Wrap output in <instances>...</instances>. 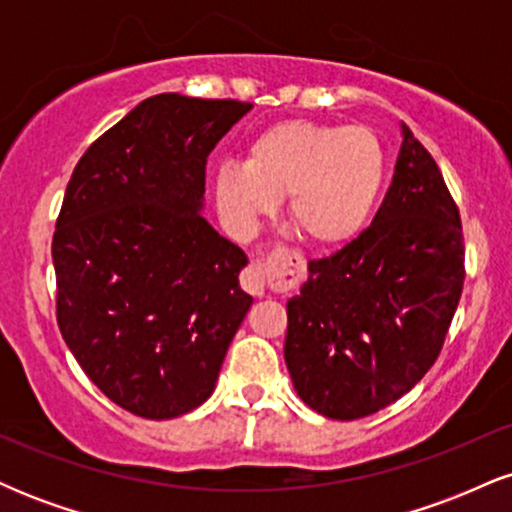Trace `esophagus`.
Instances as JSON below:
<instances>
[{"instance_id":"esophagus-1","label":"esophagus","mask_w":512,"mask_h":512,"mask_svg":"<svg viewBox=\"0 0 512 512\" xmlns=\"http://www.w3.org/2000/svg\"><path fill=\"white\" fill-rule=\"evenodd\" d=\"M272 260V257H269ZM279 260V257H276ZM269 272H272V262H250L240 274V284L252 296H264L269 286Z\"/></svg>"}]
</instances>
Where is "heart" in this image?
I'll list each match as a JSON object with an SVG mask.
<instances>
[{
  "label": "heart",
  "mask_w": 512,
  "mask_h": 512,
  "mask_svg": "<svg viewBox=\"0 0 512 512\" xmlns=\"http://www.w3.org/2000/svg\"><path fill=\"white\" fill-rule=\"evenodd\" d=\"M373 129L284 120L252 139L245 163L216 170L214 197L231 226L250 228L289 197V223L315 248H342L368 226L385 185Z\"/></svg>",
  "instance_id": "b5f03b06"
}]
</instances>
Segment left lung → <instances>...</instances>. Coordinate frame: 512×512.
<instances>
[{
    "label": "left lung",
    "mask_w": 512,
    "mask_h": 512,
    "mask_svg": "<svg viewBox=\"0 0 512 512\" xmlns=\"http://www.w3.org/2000/svg\"><path fill=\"white\" fill-rule=\"evenodd\" d=\"M392 185L361 236L310 262L284 358L298 397L327 419L375 414L436 363L464 284L460 209L402 125Z\"/></svg>",
    "instance_id": "obj_1"
}]
</instances>
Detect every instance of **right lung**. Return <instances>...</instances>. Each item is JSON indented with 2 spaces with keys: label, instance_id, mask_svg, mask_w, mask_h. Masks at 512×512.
Instances as JSON below:
<instances>
[{
  "label": "right lung",
  "instance_id": "1",
  "mask_svg": "<svg viewBox=\"0 0 512 512\" xmlns=\"http://www.w3.org/2000/svg\"><path fill=\"white\" fill-rule=\"evenodd\" d=\"M252 108L146 98L76 163L52 236L57 325L117 407L175 419L207 402L250 310L245 252L199 214L207 158Z\"/></svg>",
  "mask_w": 512,
  "mask_h": 512
}]
</instances>
